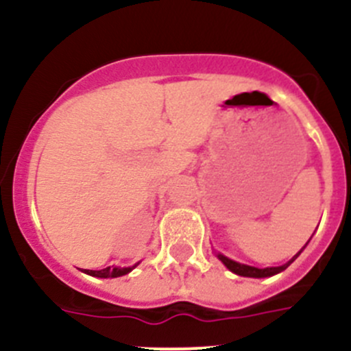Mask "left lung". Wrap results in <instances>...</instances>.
<instances>
[{
    "label": "left lung",
    "instance_id": "obj_1",
    "mask_svg": "<svg viewBox=\"0 0 351 351\" xmlns=\"http://www.w3.org/2000/svg\"><path fill=\"white\" fill-rule=\"evenodd\" d=\"M308 243V241H307ZM305 243V245H307ZM305 248V247H304ZM302 248V250H304ZM302 250L298 252L297 255H293V257L290 258V261L287 262V264H283V266H278V267H264V269H261V267H254V266H248V264H241V262H237L233 261V258L226 257V255H223L221 252H216V257L219 258L221 262H223L224 266L228 267V269L231 271V273L238 274V276H243V278H271L274 276V274H280L283 273L285 269H287L288 266H290L291 262L295 261V258L298 257V255L302 254Z\"/></svg>",
    "mask_w": 351,
    "mask_h": 351
}]
</instances>
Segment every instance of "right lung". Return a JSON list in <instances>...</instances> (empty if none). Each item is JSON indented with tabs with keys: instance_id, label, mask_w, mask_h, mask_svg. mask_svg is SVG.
<instances>
[{
	"instance_id": "right-lung-1",
	"label": "right lung",
	"mask_w": 351,
	"mask_h": 351,
	"mask_svg": "<svg viewBox=\"0 0 351 351\" xmlns=\"http://www.w3.org/2000/svg\"><path fill=\"white\" fill-rule=\"evenodd\" d=\"M137 266H138V262L132 267H118L117 266V267H106V269H101V271L84 269V273L89 274V276H94V278H120V276H125V274L130 273V271L135 269Z\"/></svg>"
}]
</instances>
